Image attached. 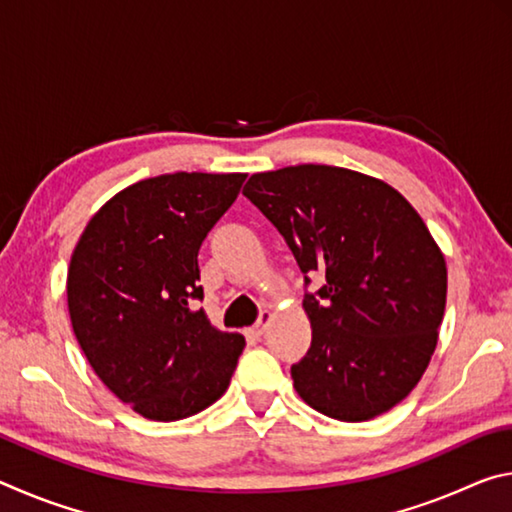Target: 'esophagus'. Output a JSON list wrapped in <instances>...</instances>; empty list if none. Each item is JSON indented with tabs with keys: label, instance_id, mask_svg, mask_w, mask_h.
Listing matches in <instances>:
<instances>
[{
	"label": "esophagus",
	"instance_id": "1",
	"mask_svg": "<svg viewBox=\"0 0 512 512\" xmlns=\"http://www.w3.org/2000/svg\"><path fill=\"white\" fill-rule=\"evenodd\" d=\"M271 320H273L271 311H262V314H259V318H257V323L250 327V336H253V339H262Z\"/></svg>",
	"mask_w": 512,
	"mask_h": 512
}]
</instances>
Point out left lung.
I'll use <instances>...</instances> for the list:
<instances>
[{"label":"left lung","instance_id":"obj_1","mask_svg":"<svg viewBox=\"0 0 512 512\" xmlns=\"http://www.w3.org/2000/svg\"><path fill=\"white\" fill-rule=\"evenodd\" d=\"M244 196L287 241L305 273L311 348L291 366L311 409L363 422L418 384L438 343L447 300L445 257L420 214L363 173L298 164L253 173Z\"/></svg>","mask_w":512,"mask_h":512}]
</instances>
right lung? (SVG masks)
<instances>
[{"label": "right lung", "instance_id": "1", "mask_svg": "<svg viewBox=\"0 0 512 512\" xmlns=\"http://www.w3.org/2000/svg\"><path fill=\"white\" fill-rule=\"evenodd\" d=\"M246 173H164L101 207L67 271V307L92 370L144 418L183 420L225 393L244 336L214 329L198 248Z\"/></svg>", "mask_w": 512, "mask_h": 512}]
</instances>
